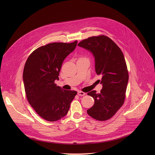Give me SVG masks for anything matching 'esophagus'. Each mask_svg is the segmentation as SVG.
<instances>
[{
    "label": "esophagus",
    "mask_w": 155,
    "mask_h": 155,
    "mask_svg": "<svg viewBox=\"0 0 155 155\" xmlns=\"http://www.w3.org/2000/svg\"><path fill=\"white\" fill-rule=\"evenodd\" d=\"M78 94L79 96H83V95H85V93L84 92H82V91H79L78 92Z\"/></svg>",
    "instance_id": "obj_1"
}]
</instances>
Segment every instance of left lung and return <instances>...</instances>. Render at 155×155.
I'll list each match as a JSON object with an SVG mask.
<instances>
[{"instance_id":"8db88e82","label":"left lung","mask_w":155,"mask_h":155,"mask_svg":"<svg viewBox=\"0 0 155 155\" xmlns=\"http://www.w3.org/2000/svg\"><path fill=\"white\" fill-rule=\"evenodd\" d=\"M78 45L93 54L95 72L102 77L100 93L96 91L88 93L95 102L87 113L96 120H108L121 107L125 98L129 76L124 54L119 46L104 35L90 37Z\"/></svg>"}]
</instances>
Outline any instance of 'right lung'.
Returning a JSON list of instances; mask_svg holds the SVG:
<instances>
[{
  "mask_svg": "<svg viewBox=\"0 0 155 155\" xmlns=\"http://www.w3.org/2000/svg\"><path fill=\"white\" fill-rule=\"evenodd\" d=\"M78 44L55 42L41 46L28 57L23 71L27 100L45 120L57 121L64 117L76 91L63 89L54 83L58 80L63 61Z\"/></svg>",
  "mask_w": 155,
  "mask_h": 155,
  "instance_id": "1",
  "label": "right lung"
}]
</instances>
